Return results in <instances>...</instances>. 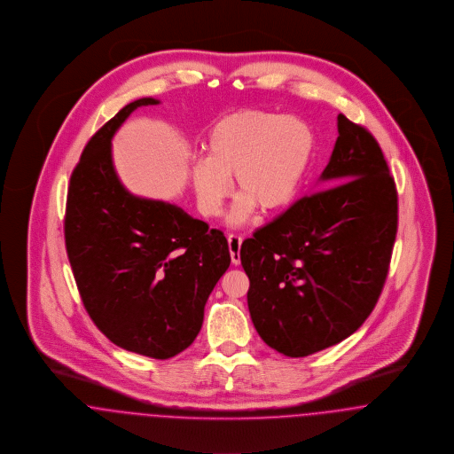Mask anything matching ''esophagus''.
I'll list each match as a JSON object with an SVG mask.
<instances>
[{
    "mask_svg": "<svg viewBox=\"0 0 454 454\" xmlns=\"http://www.w3.org/2000/svg\"><path fill=\"white\" fill-rule=\"evenodd\" d=\"M227 242H229V251H231L232 264L238 266L239 262H240V244H242V238L238 236V234H231V236L227 238Z\"/></svg>",
    "mask_w": 454,
    "mask_h": 454,
    "instance_id": "obj_1",
    "label": "esophagus"
}]
</instances>
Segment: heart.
<instances>
[{"label":"heart","instance_id":"1","mask_svg":"<svg viewBox=\"0 0 454 454\" xmlns=\"http://www.w3.org/2000/svg\"><path fill=\"white\" fill-rule=\"evenodd\" d=\"M207 159L194 162L192 186L205 216L220 215L234 176L239 192L231 223H244L254 208H286L309 168L314 135L302 120L266 111H239L216 121L207 138Z\"/></svg>","mask_w":454,"mask_h":454}]
</instances>
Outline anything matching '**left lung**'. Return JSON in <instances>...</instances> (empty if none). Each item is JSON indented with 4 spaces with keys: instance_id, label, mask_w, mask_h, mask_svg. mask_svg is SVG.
Wrapping results in <instances>:
<instances>
[{
    "instance_id": "obj_1",
    "label": "left lung",
    "mask_w": 454,
    "mask_h": 454,
    "mask_svg": "<svg viewBox=\"0 0 454 454\" xmlns=\"http://www.w3.org/2000/svg\"><path fill=\"white\" fill-rule=\"evenodd\" d=\"M319 183L326 188L240 246L253 325L286 357H308L357 332L381 295L398 229V192L381 146L343 114Z\"/></svg>"
}]
</instances>
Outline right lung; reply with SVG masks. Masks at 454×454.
Returning a JSON list of instances; mask_svg holds the SVG:
<instances>
[{
	"mask_svg": "<svg viewBox=\"0 0 454 454\" xmlns=\"http://www.w3.org/2000/svg\"><path fill=\"white\" fill-rule=\"evenodd\" d=\"M155 104L152 97L129 102L85 145L68 186L65 242L97 328L128 352L164 360L200 333L231 254L207 222L121 184L111 140L135 109Z\"/></svg>",
	"mask_w": 454,
	"mask_h": 454,
	"instance_id": "1",
	"label": "right lung"
}]
</instances>
